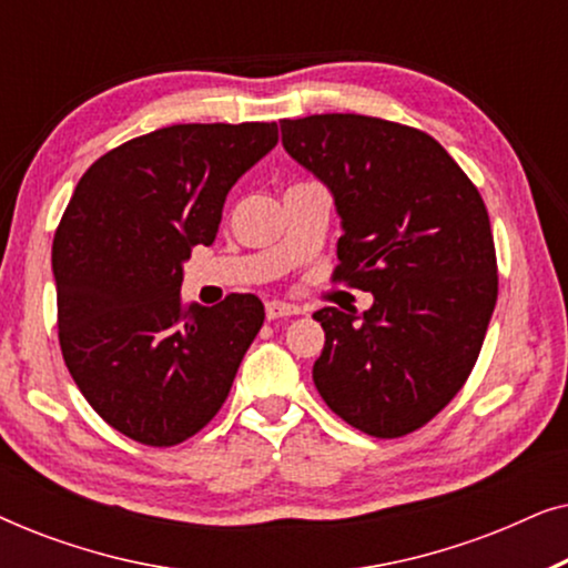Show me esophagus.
<instances>
[{
  "label": "esophagus",
  "mask_w": 568,
  "mask_h": 568,
  "mask_svg": "<svg viewBox=\"0 0 568 568\" xmlns=\"http://www.w3.org/2000/svg\"><path fill=\"white\" fill-rule=\"evenodd\" d=\"M300 313H302V307L290 305V302H278V300L266 302L268 321H278V317H290V315H300Z\"/></svg>",
  "instance_id": "obj_1"
}]
</instances>
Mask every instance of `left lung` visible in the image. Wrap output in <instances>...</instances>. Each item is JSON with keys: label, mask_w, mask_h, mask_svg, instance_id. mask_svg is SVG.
Returning <instances> with one entry per match:
<instances>
[{"label": "left lung", "mask_w": 568, "mask_h": 568, "mask_svg": "<svg viewBox=\"0 0 568 568\" xmlns=\"http://www.w3.org/2000/svg\"><path fill=\"white\" fill-rule=\"evenodd\" d=\"M282 142L336 204V278L375 297L362 315H313L317 393L359 432L403 437L455 398L484 346L499 292L484 199L445 146L393 121L286 119Z\"/></svg>", "instance_id": "obj_1"}]
</instances>
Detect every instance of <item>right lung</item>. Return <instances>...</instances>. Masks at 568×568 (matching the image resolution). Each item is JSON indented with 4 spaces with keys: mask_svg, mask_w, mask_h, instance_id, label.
Instances as JSON below:
<instances>
[{
    "mask_svg": "<svg viewBox=\"0 0 568 568\" xmlns=\"http://www.w3.org/2000/svg\"><path fill=\"white\" fill-rule=\"evenodd\" d=\"M276 142V123H178L103 154L69 199L51 251L61 354L90 406L142 445L204 429L261 331L255 294L185 307L181 284Z\"/></svg>",
    "mask_w": 568,
    "mask_h": 568,
    "instance_id": "1",
    "label": "right lung"
}]
</instances>
